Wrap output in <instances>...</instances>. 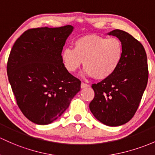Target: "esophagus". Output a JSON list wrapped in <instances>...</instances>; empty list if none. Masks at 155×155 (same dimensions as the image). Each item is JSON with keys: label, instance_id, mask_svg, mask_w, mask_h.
I'll use <instances>...</instances> for the list:
<instances>
[{"label": "esophagus", "instance_id": "esophagus-1", "mask_svg": "<svg viewBox=\"0 0 155 155\" xmlns=\"http://www.w3.org/2000/svg\"><path fill=\"white\" fill-rule=\"evenodd\" d=\"M89 84H84V83H81V89H85V88H87V87H89Z\"/></svg>", "mask_w": 155, "mask_h": 155}]
</instances>
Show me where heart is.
I'll return each mask as SVG.
<instances>
[{"mask_svg":"<svg viewBox=\"0 0 155 155\" xmlns=\"http://www.w3.org/2000/svg\"><path fill=\"white\" fill-rule=\"evenodd\" d=\"M74 49L66 48L61 58L65 69L74 73L84 62L88 76L105 80L114 74L124 53L122 43L116 38L87 35L74 41Z\"/></svg>","mask_w":155,"mask_h":155,"instance_id":"heart-1","label":"heart"}]
</instances>
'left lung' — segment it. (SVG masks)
Instances as JSON below:
<instances>
[{"label": "left lung", "instance_id": "8db88e82", "mask_svg": "<svg viewBox=\"0 0 155 155\" xmlns=\"http://www.w3.org/2000/svg\"><path fill=\"white\" fill-rule=\"evenodd\" d=\"M108 35L122 43V60L112 75L92 84L89 109L102 124L118 126L129 122L139 106L149 78L147 56L143 45L126 31L114 29Z\"/></svg>", "mask_w": 155, "mask_h": 155}]
</instances>
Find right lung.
Listing matches in <instances>:
<instances>
[{
	"mask_svg": "<svg viewBox=\"0 0 155 155\" xmlns=\"http://www.w3.org/2000/svg\"><path fill=\"white\" fill-rule=\"evenodd\" d=\"M71 25L24 31L12 46L7 74L17 104L26 118L47 125L62 115L81 90V81L63 64L61 53Z\"/></svg>",
	"mask_w": 155,
	"mask_h": 155,
	"instance_id": "1",
	"label": "right lung"
}]
</instances>
